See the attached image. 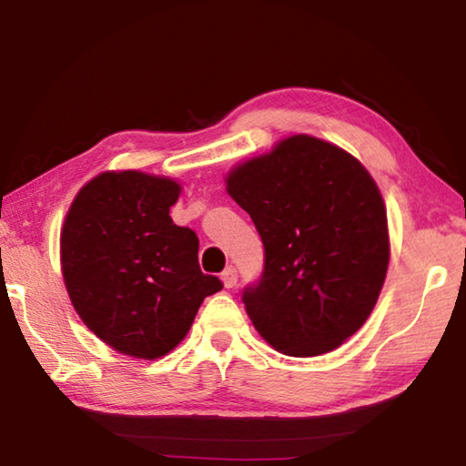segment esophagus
Masks as SVG:
<instances>
[{"instance_id": "obj_1", "label": "esophagus", "mask_w": 466, "mask_h": 466, "mask_svg": "<svg viewBox=\"0 0 466 466\" xmlns=\"http://www.w3.org/2000/svg\"><path fill=\"white\" fill-rule=\"evenodd\" d=\"M222 279H224V286L226 288H234L236 283H238V271H236V267H226V271L222 273Z\"/></svg>"}]
</instances>
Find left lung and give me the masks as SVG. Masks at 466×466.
I'll use <instances>...</instances> for the list:
<instances>
[{
	"instance_id": "8db88e82",
	"label": "left lung",
	"mask_w": 466,
	"mask_h": 466,
	"mask_svg": "<svg viewBox=\"0 0 466 466\" xmlns=\"http://www.w3.org/2000/svg\"><path fill=\"white\" fill-rule=\"evenodd\" d=\"M255 222L263 273L242 302L267 343L294 358L341 345L372 312L389 269L384 201L341 147L294 136L228 177Z\"/></svg>"
}]
</instances>
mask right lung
<instances>
[{
    "instance_id": "obj_1",
    "label": "right lung",
    "mask_w": 466,
    "mask_h": 466,
    "mask_svg": "<svg viewBox=\"0 0 466 466\" xmlns=\"http://www.w3.org/2000/svg\"><path fill=\"white\" fill-rule=\"evenodd\" d=\"M178 193L170 178L105 172L77 193L63 224L61 267L74 309L127 356H167L203 299L224 288L201 271L197 234L172 222Z\"/></svg>"
}]
</instances>
